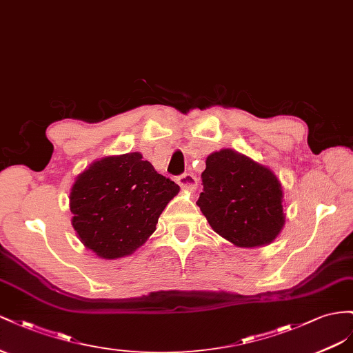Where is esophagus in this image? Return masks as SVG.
Returning <instances> with one entry per match:
<instances>
[{
  "instance_id": "1",
  "label": "esophagus",
  "mask_w": 353,
  "mask_h": 353,
  "mask_svg": "<svg viewBox=\"0 0 353 353\" xmlns=\"http://www.w3.org/2000/svg\"><path fill=\"white\" fill-rule=\"evenodd\" d=\"M177 183L182 189L195 190L198 186V179L192 173H183L177 177Z\"/></svg>"
}]
</instances>
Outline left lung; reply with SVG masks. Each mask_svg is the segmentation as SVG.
<instances>
[{"mask_svg": "<svg viewBox=\"0 0 353 353\" xmlns=\"http://www.w3.org/2000/svg\"><path fill=\"white\" fill-rule=\"evenodd\" d=\"M205 165L196 204L214 232L236 247L272 243L285 221L276 176L232 149L211 154Z\"/></svg>", "mask_w": 353, "mask_h": 353, "instance_id": "obj_1", "label": "left lung"}]
</instances>
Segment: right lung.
<instances>
[{
    "mask_svg": "<svg viewBox=\"0 0 353 353\" xmlns=\"http://www.w3.org/2000/svg\"><path fill=\"white\" fill-rule=\"evenodd\" d=\"M179 189L139 152L103 158L75 180L69 198L72 226L99 257L128 256L152 235Z\"/></svg>",
    "mask_w": 353,
    "mask_h": 353,
    "instance_id": "right-lung-1",
    "label": "right lung"
}]
</instances>
